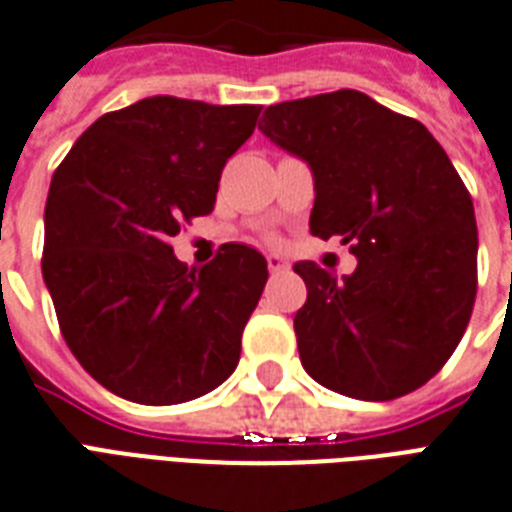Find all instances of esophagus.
<instances>
[{
    "label": "esophagus",
    "mask_w": 512,
    "mask_h": 512,
    "mask_svg": "<svg viewBox=\"0 0 512 512\" xmlns=\"http://www.w3.org/2000/svg\"><path fill=\"white\" fill-rule=\"evenodd\" d=\"M267 267H269V272H285L290 264H288V259H285V256H280V253H269Z\"/></svg>",
    "instance_id": "34e87169"
}]
</instances>
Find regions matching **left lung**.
<instances>
[{
  "instance_id": "1",
  "label": "left lung",
  "mask_w": 512,
  "mask_h": 512,
  "mask_svg": "<svg viewBox=\"0 0 512 512\" xmlns=\"http://www.w3.org/2000/svg\"><path fill=\"white\" fill-rule=\"evenodd\" d=\"M259 129L312 169V235L357 256L343 277L293 264L306 282L301 365L365 402L410 394L452 357L473 312L478 230L463 179L420 121L357 89L269 105Z\"/></svg>"
}]
</instances>
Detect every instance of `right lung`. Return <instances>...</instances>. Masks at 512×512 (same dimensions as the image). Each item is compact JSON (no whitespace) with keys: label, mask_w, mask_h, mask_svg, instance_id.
<instances>
[{"label":"right lung","mask_w":512,"mask_h":512,"mask_svg":"<svg viewBox=\"0 0 512 512\" xmlns=\"http://www.w3.org/2000/svg\"><path fill=\"white\" fill-rule=\"evenodd\" d=\"M259 113L155 94L97 118L57 166L44 285L73 357L121 399L190 402L235 372L267 259L227 243L187 269L169 240L214 211L224 163Z\"/></svg>","instance_id":"1"}]
</instances>
